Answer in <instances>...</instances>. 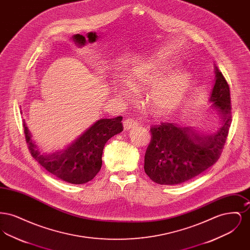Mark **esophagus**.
Wrapping results in <instances>:
<instances>
[{"mask_svg": "<svg viewBox=\"0 0 250 250\" xmlns=\"http://www.w3.org/2000/svg\"><path fill=\"white\" fill-rule=\"evenodd\" d=\"M139 125V122L136 120L132 119V118H128L124 121V127L125 130H128L133 127H136Z\"/></svg>", "mask_w": 250, "mask_h": 250, "instance_id": "34e87169", "label": "esophagus"}]
</instances>
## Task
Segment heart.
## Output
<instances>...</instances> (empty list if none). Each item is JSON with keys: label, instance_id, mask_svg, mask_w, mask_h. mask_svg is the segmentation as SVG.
Segmentation results:
<instances>
[{"label": "heart", "instance_id": "1", "mask_svg": "<svg viewBox=\"0 0 250 250\" xmlns=\"http://www.w3.org/2000/svg\"><path fill=\"white\" fill-rule=\"evenodd\" d=\"M171 70L170 63L149 60L136 63L128 74V82L135 88H146L155 84L150 91L149 100L158 114L174 111L184 101L190 87L189 73ZM116 92L124 98H130L132 95L131 88L126 83L118 84Z\"/></svg>", "mask_w": 250, "mask_h": 250}]
</instances>
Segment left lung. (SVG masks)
<instances>
[{
    "label": "left lung",
    "mask_w": 250,
    "mask_h": 250,
    "mask_svg": "<svg viewBox=\"0 0 250 250\" xmlns=\"http://www.w3.org/2000/svg\"><path fill=\"white\" fill-rule=\"evenodd\" d=\"M211 102L220 110L224 125L215 134L202 136L188 127L161 123L151 127V141L144 158V170L159 185H179L201 174L219 159L231 124L229 86L216 68Z\"/></svg>",
    "instance_id": "8db88e82"
}]
</instances>
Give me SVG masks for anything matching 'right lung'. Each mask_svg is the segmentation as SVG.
Returning <instances> with one entry per match:
<instances>
[{
    "mask_svg": "<svg viewBox=\"0 0 250 250\" xmlns=\"http://www.w3.org/2000/svg\"><path fill=\"white\" fill-rule=\"evenodd\" d=\"M123 117L97 121L63 152L40 155L31 140V134L23 122L25 140L28 149L36 161L54 176L74 185L85 184L99 172L105 143L124 130Z\"/></svg>",
    "mask_w": 250,
    "mask_h": 250,
    "instance_id": "right-lung-1",
    "label": "right lung"
}]
</instances>
